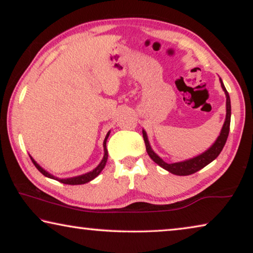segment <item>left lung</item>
<instances>
[{"instance_id":"obj_1","label":"left lung","mask_w":253,"mask_h":253,"mask_svg":"<svg viewBox=\"0 0 253 253\" xmlns=\"http://www.w3.org/2000/svg\"><path fill=\"white\" fill-rule=\"evenodd\" d=\"M219 81H220L221 88H223V90L225 92V95H226L225 123L223 125V128H221V130H220L219 136L217 137V139L214 141L213 144L211 145L208 150L205 151L203 153L199 154V156L194 157V158H191V159L179 161V163L167 164V163H165V161L161 159V158L152 150V148H151V145H150L149 139H148V135H146V131L144 129L142 130L143 138H144L145 146H146V152H148L151 159H152L157 165H159L161 168H164L167 171L171 172V174L177 175V176H187V175L194 174V172L199 171L200 169H202L203 167H206L207 165L212 163V161L216 159L218 156H219V153L221 152V150H223L226 141H227L228 133H229V125H231V114H232L231 112V99H229L228 92L226 90L221 78H219Z\"/></svg>"}]
</instances>
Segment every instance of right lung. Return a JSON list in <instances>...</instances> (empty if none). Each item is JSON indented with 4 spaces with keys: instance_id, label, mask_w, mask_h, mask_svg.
<instances>
[{
    "instance_id": "right-lung-1",
    "label": "right lung",
    "mask_w": 253,
    "mask_h": 253,
    "mask_svg": "<svg viewBox=\"0 0 253 253\" xmlns=\"http://www.w3.org/2000/svg\"><path fill=\"white\" fill-rule=\"evenodd\" d=\"M109 135H110V131H108L107 136H105L104 141H103V149H104V156H103V159L101 160V163L99 164V166H97L96 168H94L92 171H88L86 172V174H83V175H79V176H75V177H70V178H59V177L56 176H53L52 174H50V172L45 170L44 168L41 167V166L36 163L35 160L33 159L32 156L30 157V159H32L33 164L35 165V167L39 169V170L42 172V174L45 176V177H48V178H52V179H55L58 180V182L60 183H63V184H68V185H82V184H86L90 182V180L95 178V177H97L100 175V172L103 170L104 166L105 164H107V160H108V150H107V139L109 137Z\"/></svg>"
}]
</instances>
